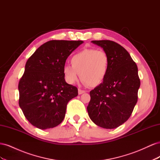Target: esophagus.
I'll return each instance as SVG.
<instances>
[{"label": "esophagus", "mask_w": 160, "mask_h": 160, "mask_svg": "<svg viewBox=\"0 0 160 160\" xmlns=\"http://www.w3.org/2000/svg\"><path fill=\"white\" fill-rule=\"evenodd\" d=\"M85 93V91L82 90V89H78V93H79V95L83 94V93Z\"/></svg>", "instance_id": "34e87169"}]
</instances>
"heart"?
<instances>
[{
	"mask_svg": "<svg viewBox=\"0 0 160 160\" xmlns=\"http://www.w3.org/2000/svg\"><path fill=\"white\" fill-rule=\"evenodd\" d=\"M71 65L63 72L67 81L74 83L80 74L81 80L90 87L102 83L109 69V57L107 52L96 49H85L72 57Z\"/></svg>",
	"mask_w": 160,
	"mask_h": 160,
	"instance_id": "heart-1",
	"label": "heart"
}]
</instances>
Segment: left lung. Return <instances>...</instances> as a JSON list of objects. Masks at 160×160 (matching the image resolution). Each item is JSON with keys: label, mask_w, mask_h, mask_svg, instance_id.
<instances>
[{"label": "left lung", "mask_w": 160, "mask_h": 160, "mask_svg": "<svg viewBox=\"0 0 160 160\" xmlns=\"http://www.w3.org/2000/svg\"><path fill=\"white\" fill-rule=\"evenodd\" d=\"M92 42L108 54L109 69L103 83L90 91L91 100L87 109L97 125L114 129L130 118L137 103L140 86L138 66L118 43L109 40Z\"/></svg>", "instance_id": "left-lung-1"}]
</instances>
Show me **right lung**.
Listing matches in <instances>:
<instances>
[{
	"instance_id": "1",
	"label": "right lung",
	"mask_w": 160,
	"mask_h": 160,
	"mask_svg": "<svg viewBox=\"0 0 160 160\" xmlns=\"http://www.w3.org/2000/svg\"><path fill=\"white\" fill-rule=\"evenodd\" d=\"M83 41L52 40L42 45L28 58L18 83L19 106L32 125L52 128L63 120L67 105L78 95L75 86L67 83L66 60Z\"/></svg>"
}]
</instances>
